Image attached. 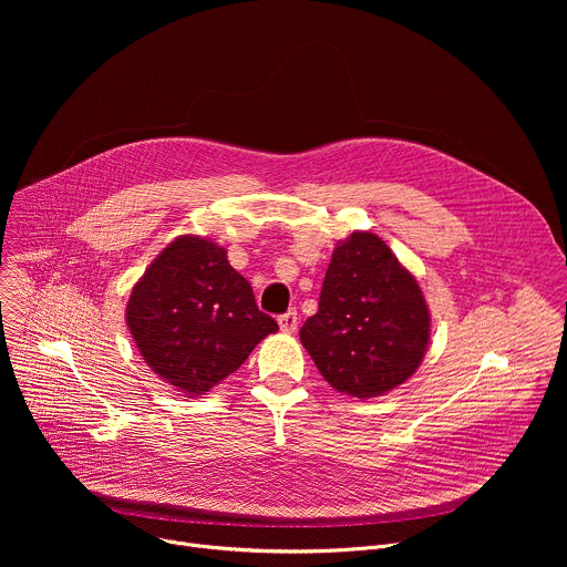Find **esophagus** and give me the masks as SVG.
Listing matches in <instances>:
<instances>
[{"label":"esophagus","mask_w":567,"mask_h":567,"mask_svg":"<svg viewBox=\"0 0 567 567\" xmlns=\"http://www.w3.org/2000/svg\"><path fill=\"white\" fill-rule=\"evenodd\" d=\"M278 326H280L282 332H296V328H298V311L289 309L287 313H282L278 318Z\"/></svg>","instance_id":"obj_1"}]
</instances>
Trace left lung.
<instances>
[{
    "label": "left lung",
    "mask_w": 567,
    "mask_h": 567,
    "mask_svg": "<svg viewBox=\"0 0 567 567\" xmlns=\"http://www.w3.org/2000/svg\"><path fill=\"white\" fill-rule=\"evenodd\" d=\"M429 337L424 293L385 241L365 230L341 239L318 311L300 328L322 379L350 396H381L415 374Z\"/></svg>",
    "instance_id": "1"
}]
</instances>
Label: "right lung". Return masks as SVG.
<instances>
[{
  "mask_svg": "<svg viewBox=\"0 0 567 567\" xmlns=\"http://www.w3.org/2000/svg\"><path fill=\"white\" fill-rule=\"evenodd\" d=\"M143 361L186 394H204L278 330L215 241L182 235L134 285L125 309Z\"/></svg>",
  "mask_w": 567,
  "mask_h": 567,
  "instance_id": "1",
  "label": "right lung"
}]
</instances>
